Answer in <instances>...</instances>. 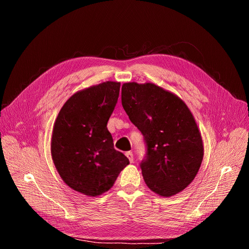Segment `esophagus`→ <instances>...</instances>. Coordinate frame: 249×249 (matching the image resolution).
<instances>
[{"instance_id": "34e87169", "label": "esophagus", "mask_w": 249, "mask_h": 249, "mask_svg": "<svg viewBox=\"0 0 249 249\" xmlns=\"http://www.w3.org/2000/svg\"><path fill=\"white\" fill-rule=\"evenodd\" d=\"M125 155L127 156L128 159H129L130 162H133V154H132V152H126Z\"/></svg>"}]
</instances>
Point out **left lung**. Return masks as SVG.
<instances>
[{"instance_id": "left-lung-1", "label": "left lung", "mask_w": 249, "mask_h": 249, "mask_svg": "<svg viewBox=\"0 0 249 249\" xmlns=\"http://www.w3.org/2000/svg\"><path fill=\"white\" fill-rule=\"evenodd\" d=\"M122 106L148 147L141 163L147 186L170 197L194 181L204 157V142L196 119L179 96L153 83H125Z\"/></svg>"}]
</instances>
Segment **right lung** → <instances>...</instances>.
<instances>
[{
    "instance_id": "1",
    "label": "right lung",
    "mask_w": 249,
    "mask_h": 249,
    "mask_svg": "<svg viewBox=\"0 0 249 249\" xmlns=\"http://www.w3.org/2000/svg\"><path fill=\"white\" fill-rule=\"evenodd\" d=\"M119 82L107 81L77 91L54 120L51 153L66 185L88 196L108 191L128 158L115 150L107 121L120 92Z\"/></svg>"
}]
</instances>
